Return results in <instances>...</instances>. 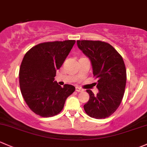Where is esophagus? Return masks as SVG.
Wrapping results in <instances>:
<instances>
[{"label": "esophagus", "instance_id": "obj_1", "mask_svg": "<svg viewBox=\"0 0 147 147\" xmlns=\"http://www.w3.org/2000/svg\"><path fill=\"white\" fill-rule=\"evenodd\" d=\"M83 91H84V89H81V88H80V87H78V86H77V87H76V92H82Z\"/></svg>", "mask_w": 147, "mask_h": 147}]
</instances>
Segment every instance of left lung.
I'll return each mask as SVG.
<instances>
[{
    "label": "left lung",
    "mask_w": 147,
    "mask_h": 147,
    "mask_svg": "<svg viewBox=\"0 0 147 147\" xmlns=\"http://www.w3.org/2000/svg\"><path fill=\"white\" fill-rule=\"evenodd\" d=\"M78 48L92 62L93 75L98 79V93L86 89L89 100L84 106L91 118L103 119L118 109L124 96L127 73L123 57L111 44L101 41L78 40Z\"/></svg>",
    "instance_id": "left-lung-1"
}]
</instances>
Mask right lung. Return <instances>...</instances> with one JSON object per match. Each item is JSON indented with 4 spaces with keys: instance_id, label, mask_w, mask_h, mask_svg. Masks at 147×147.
<instances>
[{
    "instance_id": "1",
    "label": "right lung",
    "mask_w": 147,
    "mask_h": 147,
    "mask_svg": "<svg viewBox=\"0 0 147 147\" xmlns=\"http://www.w3.org/2000/svg\"><path fill=\"white\" fill-rule=\"evenodd\" d=\"M75 40L51 41L37 44L26 53L19 72L22 95L29 109L44 118L58 115L66 98L75 90L71 84L63 87L54 82Z\"/></svg>"
}]
</instances>
